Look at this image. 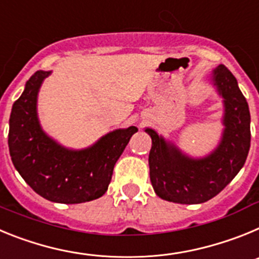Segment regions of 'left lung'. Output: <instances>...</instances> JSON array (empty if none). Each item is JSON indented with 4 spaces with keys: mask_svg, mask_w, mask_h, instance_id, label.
Instances as JSON below:
<instances>
[{
    "mask_svg": "<svg viewBox=\"0 0 259 259\" xmlns=\"http://www.w3.org/2000/svg\"><path fill=\"white\" fill-rule=\"evenodd\" d=\"M210 83L223 98V132L210 154L193 158L152 128L149 153L150 182L158 197L175 203H202L211 200L239 174L250 148V113L236 77L224 65L214 68Z\"/></svg>",
    "mask_w": 259,
    "mask_h": 259,
    "instance_id": "obj_1",
    "label": "left lung"
}]
</instances>
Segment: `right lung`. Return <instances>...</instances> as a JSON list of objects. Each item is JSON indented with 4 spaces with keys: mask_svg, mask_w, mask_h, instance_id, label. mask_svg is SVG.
Returning <instances> with one entry per match:
<instances>
[{
    "mask_svg": "<svg viewBox=\"0 0 259 259\" xmlns=\"http://www.w3.org/2000/svg\"><path fill=\"white\" fill-rule=\"evenodd\" d=\"M52 71H36L10 114L9 150L14 167L41 197L59 203H81L104 196L114 166L136 127L109 132L85 149H68L48 136L37 115L41 84Z\"/></svg>",
    "mask_w": 259,
    "mask_h": 259,
    "instance_id": "right-lung-1",
    "label": "right lung"
}]
</instances>
